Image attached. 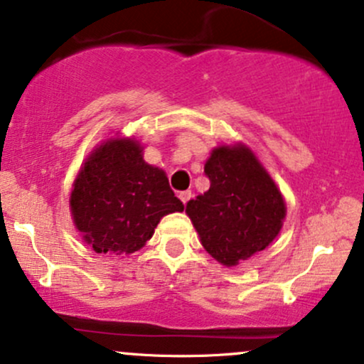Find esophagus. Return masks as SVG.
I'll return each instance as SVG.
<instances>
[{
    "instance_id": "1",
    "label": "esophagus",
    "mask_w": 364,
    "mask_h": 364,
    "mask_svg": "<svg viewBox=\"0 0 364 364\" xmlns=\"http://www.w3.org/2000/svg\"><path fill=\"white\" fill-rule=\"evenodd\" d=\"M178 197L181 198V202L186 205V203H188V202L191 200V191H188V190H186V191H179Z\"/></svg>"
}]
</instances>
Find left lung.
<instances>
[{
    "mask_svg": "<svg viewBox=\"0 0 364 364\" xmlns=\"http://www.w3.org/2000/svg\"><path fill=\"white\" fill-rule=\"evenodd\" d=\"M203 173L210 188L186 203L205 250L225 266H237L277 238L285 218L282 193L245 146H219Z\"/></svg>",
    "mask_w": 364,
    "mask_h": 364,
    "instance_id": "1",
    "label": "left lung"
}]
</instances>
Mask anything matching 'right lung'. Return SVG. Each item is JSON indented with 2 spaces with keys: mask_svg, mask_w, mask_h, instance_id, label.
Masks as SVG:
<instances>
[{
  "mask_svg": "<svg viewBox=\"0 0 364 364\" xmlns=\"http://www.w3.org/2000/svg\"><path fill=\"white\" fill-rule=\"evenodd\" d=\"M75 228L98 254H133L166 214L181 213L164 171L149 166L134 139H110L91 154L74 181Z\"/></svg>",
  "mask_w": 364,
  "mask_h": 364,
  "instance_id": "right-lung-1",
  "label": "right lung"
}]
</instances>
